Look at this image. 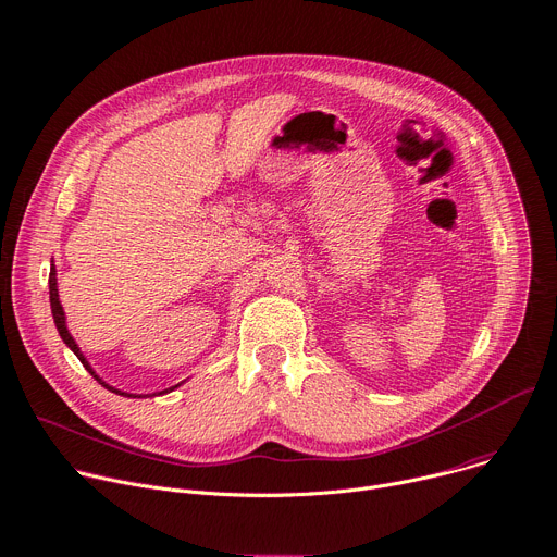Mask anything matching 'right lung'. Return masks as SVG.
I'll list each match as a JSON object with an SVG mask.
<instances>
[{
  "mask_svg": "<svg viewBox=\"0 0 557 557\" xmlns=\"http://www.w3.org/2000/svg\"><path fill=\"white\" fill-rule=\"evenodd\" d=\"M49 295H51V313H53V320H55V326H58V331H60V336H62V341H64V345L78 356V360L85 364V369L87 372L102 385V387H107V389H111V392H116V394H123V396H132V394H125V392H121V389H114V387H109L107 383H102L98 376H96V372L94 369L89 367V362H87V358L81 354V349H78V345H76V341L71 338V333L66 331V324H64V311H62V305H60V298H58V280H55V269H51V273H49ZM174 387H178V385H174ZM174 387H170V389H174ZM170 389H165V392H170Z\"/></svg>",
  "mask_w": 557,
  "mask_h": 557,
  "instance_id": "add662e5",
  "label": "right lung"
}]
</instances>
